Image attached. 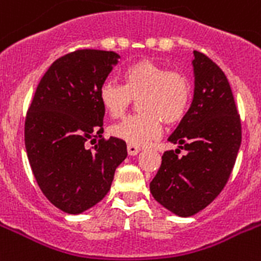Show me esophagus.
I'll return each instance as SVG.
<instances>
[{
    "mask_svg": "<svg viewBox=\"0 0 261 261\" xmlns=\"http://www.w3.org/2000/svg\"><path fill=\"white\" fill-rule=\"evenodd\" d=\"M141 151V147H138V146L134 145H127V152H128V155H137L138 152Z\"/></svg>",
    "mask_w": 261,
    "mask_h": 261,
    "instance_id": "34e87169",
    "label": "esophagus"
}]
</instances>
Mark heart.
Instances as JSON below:
<instances>
[{"label":"heart","instance_id":"b5f03b06","mask_svg":"<svg viewBox=\"0 0 261 261\" xmlns=\"http://www.w3.org/2000/svg\"><path fill=\"white\" fill-rule=\"evenodd\" d=\"M123 86L107 80L99 90V100L106 111L119 118L138 101L139 115L128 116L111 126L112 137L128 145L145 146L162 130V120L175 124L185 116L192 99V84L185 73L167 71L150 59L128 65L122 73Z\"/></svg>","mask_w":261,"mask_h":261}]
</instances>
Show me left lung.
<instances>
[{
    "label": "left lung",
    "instance_id": "8db88e82",
    "mask_svg": "<svg viewBox=\"0 0 261 261\" xmlns=\"http://www.w3.org/2000/svg\"><path fill=\"white\" fill-rule=\"evenodd\" d=\"M193 56L192 106L167 139L178 147L164 152L150 182L155 201L179 217L196 215L219 196L241 145L240 116L225 73L204 54L193 50Z\"/></svg>",
    "mask_w": 261,
    "mask_h": 261
}]
</instances>
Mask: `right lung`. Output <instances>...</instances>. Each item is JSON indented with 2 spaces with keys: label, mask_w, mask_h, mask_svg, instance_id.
I'll list each match as a JSON object with an SVG mask.
<instances>
[{
  "label": "right lung",
  "mask_w": 261,
  "mask_h": 261,
  "mask_svg": "<svg viewBox=\"0 0 261 261\" xmlns=\"http://www.w3.org/2000/svg\"><path fill=\"white\" fill-rule=\"evenodd\" d=\"M111 50L79 49L50 65L25 119V149L44 196L60 211L79 215L105 198L126 142L101 138L105 109L99 90L118 64ZM101 138L94 150L87 141Z\"/></svg>",
  "instance_id": "1"
}]
</instances>
